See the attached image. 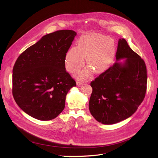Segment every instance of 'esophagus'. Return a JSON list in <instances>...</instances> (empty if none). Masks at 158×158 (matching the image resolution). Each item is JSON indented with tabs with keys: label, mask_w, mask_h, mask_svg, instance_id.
I'll list each match as a JSON object with an SVG mask.
<instances>
[{
	"label": "esophagus",
	"mask_w": 158,
	"mask_h": 158,
	"mask_svg": "<svg viewBox=\"0 0 158 158\" xmlns=\"http://www.w3.org/2000/svg\"><path fill=\"white\" fill-rule=\"evenodd\" d=\"M84 84H85V83H83V82H80V81H77V85L78 87H81V86H83Z\"/></svg>",
	"instance_id": "1"
}]
</instances>
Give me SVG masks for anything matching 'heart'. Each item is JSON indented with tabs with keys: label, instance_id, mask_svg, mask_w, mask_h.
Instances as JSON below:
<instances>
[{
	"label": "heart",
	"instance_id": "heart-1",
	"mask_svg": "<svg viewBox=\"0 0 158 158\" xmlns=\"http://www.w3.org/2000/svg\"><path fill=\"white\" fill-rule=\"evenodd\" d=\"M115 53L114 39L99 34L82 35L78 41V46H72L66 53L64 64L70 73L79 71L85 64L88 66L75 74L78 80H89L93 72L99 75L105 73L112 65Z\"/></svg>",
	"mask_w": 158,
	"mask_h": 158
}]
</instances>
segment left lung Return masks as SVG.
<instances>
[{"instance_id":"obj_1","label":"left lung","mask_w":158,"mask_h":158,"mask_svg":"<svg viewBox=\"0 0 158 158\" xmlns=\"http://www.w3.org/2000/svg\"><path fill=\"white\" fill-rule=\"evenodd\" d=\"M115 57L113 66L90 83V112L103 124H114L131 117L142 103L147 89L145 64L123 38L118 41Z\"/></svg>"}]
</instances>
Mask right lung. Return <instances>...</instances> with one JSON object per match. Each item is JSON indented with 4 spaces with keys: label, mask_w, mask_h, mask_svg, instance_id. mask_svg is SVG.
I'll return each mask as SVG.
<instances>
[{
    "label": "right lung",
    "mask_w": 158,
    "mask_h": 158,
    "mask_svg": "<svg viewBox=\"0 0 158 158\" xmlns=\"http://www.w3.org/2000/svg\"><path fill=\"white\" fill-rule=\"evenodd\" d=\"M76 35L71 30L44 35L17 59L13 69V95L32 117L50 120L64 109L67 94L76 86L66 71L64 58Z\"/></svg>",
    "instance_id": "obj_1"
}]
</instances>
